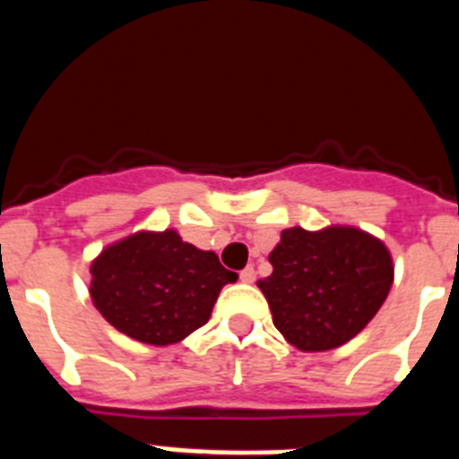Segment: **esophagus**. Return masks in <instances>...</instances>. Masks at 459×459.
Segmentation results:
<instances>
[{"mask_svg": "<svg viewBox=\"0 0 459 459\" xmlns=\"http://www.w3.org/2000/svg\"><path fill=\"white\" fill-rule=\"evenodd\" d=\"M238 278H241V282H255V269L253 266H246V269L241 271V273H238Z\"/></svg>", "mask_w": 459, "mask_h": 459, "instance_id": "34e87169", "label": "esophagus"}]
</instances>
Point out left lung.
<instances>
[{"label":"left lung","mask_w":459,"mask_h":459,"mask_svg":"<svg viewBox=\"0 0 459 459\" xmlns=\"http://www.w3.org/2000/svg\"><path fill=\"white\" fill-rule=\"evenodd\" d=\"M269 262L273 273L257 285L275 328L301 351L350 342L379 312L393 285L386 246L356 227H291L280 234Z\"/></svg>","instance_id":"8db88e82"}]
</instances>
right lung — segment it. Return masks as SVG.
I'll return each instance as SVG.
<instances>
[{
	"label": "right lung",
	"instance_id": "obj_1",
	"mask_svg": "<svg viewBox=\"0 0 459 459\" xmlns=\"http://www.w3.org/2000/svg\"><path fill=\"white\" fill-rule=\"evenodd\" d=\"M234 280L216 253L181 241L174 230L137 232L93 259L89 294L117 331L165 347L204 326L222 285Z\"/></svg>",
	"mask_w": 459,
	"mask_h": 459
}]
</instances>
